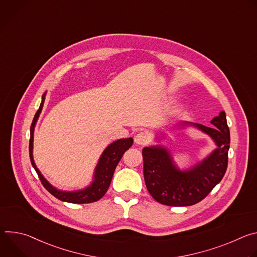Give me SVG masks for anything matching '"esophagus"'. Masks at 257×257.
<instances>
[{"label": "esophagus", "mask_w": 257, "mask_h": 257, "mask_svg": "<svg viewBox=\"0 0 257 257\" xmlns=\"http://www.w3.org/2000/svg\"><path fill=\"white\" fill-rule=\"evenodd\" d=\"M134 141L138 145H144V144L149 142V136H148V134L144 133V132H139L135 135Z\"/></svg>", "instance_id": "esophagus-1"}]
</instances>
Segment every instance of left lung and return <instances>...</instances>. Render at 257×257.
<instances>
[{
	"instance_id": "1",
	"label": "left lung",
	"mask_w": 257,
	"mask_h": 257,
	"mask_svg": "<svg viewBox=\"0 0 257 257\" xmlns=\"http://www.w3.org/2000/svg\"><path fill=\"white\" fill-rule=\"evenodd\" d=\"M210 123L213 127L183 122L211 137L216 149L202 162L181 171L170 152L162 145L142 150L143 175L146 188L160 203L169 206H188L201 201L223 179L228 167L230 130L223 111Z\"/></svg>"
}]
</instances>
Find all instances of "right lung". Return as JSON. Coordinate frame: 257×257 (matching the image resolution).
<instances>
[{
    "mask_svg": "<svg viewBox=\"0 0 257 257\" xmlns=\"http://www.w3.org/2000/svg\"><path fill=\"white\" fill-rule=\"evenodd\" d=\"M45 97H46V93L43 94L41 105L38 109V112H36V114L32 120L31 126H30L29 157H30V162H31L32 167L34 168L35 172L38 173L39 178L42 181L44 187L56 198H58L62 201H65V202H70V203H90V202L97 201L105 194L109 184H111L115 169H116L118 163L120 162L121 158L123 157L124 153L131 148V145L133 144V139L132 138L118 139L107 146L98 160V163L94 170L93 180L89 186H87L84 189L78 190V191L58 190L53 185H51L50 183L45 179V177L42 175V173L40 172L38 167L35 166V163L33 161V156H32L34 127H35L36 122H38V119L40 117L42 109H43Z\"/></svg>",
    "mask_w": 257,
    "mask_h": 257,
    "instance_id": "obj_1",
    "label": "right lung"
}]
</instances>
